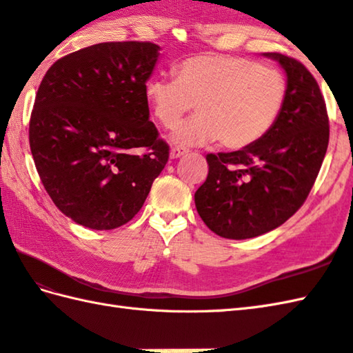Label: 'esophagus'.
<instances>
[{"mask_svg": "<svg viewBox=\"0 0 353 353\" xmlns=\"http://www.w3.org/2000/svg\"><path fill=\"white\" fill-rule=\"evenodd\" d=\"M186 153H188V150H186V148L172 147V148L170 150V157H171V159H177V157H182V156H185Z\"/></svg>", "mask_w": 353, "mask_h": 353, "instance_id": "1", "label": "esophagus"}]
</instances>
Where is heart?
Returning a JSON list of instances; mask_svg holds the SVG:
<instances>
[{"label": "heart", "instance_id": "b5f03b06", "mask_svg": "<svg viewBox=\"0 0 353 353\" xmlns=\"http://www.w3.org/2000/svg\"><path fill=\"white\" fill-rule=\"evenodd\" d=\"M174 76L150 79L145 99L163 129H174L196 104L199 115L172 133L179 145L220 139L229 150L250 147L276 125L288 97L279 70L243 57H190L176 66Z\"/></svg>", "mask_w": 353, "mask_h": 353}]
</instances>
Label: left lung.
Instances as JSON below:
<instances>
[{"mask_svg":"<svg viewBox=\"0 0 353 353\" xmlns=\"http://www.w3.org/2000/svg\"><path fill=\"white\" fill-rule=\"evenodd\" d=\"M287 74L281 118L264 138L236 152L208 154L196 191L197 212L214 234L247 239L279 228L303 205L329 142V119L316 79L296 59L264 52Z\"/></svg>","mask_w":353,"mask_h":353,"instance_id":"8db88e82","label":"left lung"}]
</instances>
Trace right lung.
Instances as JSON below:
<instances>
[{
    "mask_svg": "<svg viewBox=\"0 0 353 353\" xmlns=\"http://www.w3.org/2000/svg\"><path fill=\"white\" fill-rule=\"evenodd\" d=\"M159 50L95 43L52 63L37 89L28 129L36 170L59 211L81 226L129 223L168 162L145 99Z\"/></svg>",
    "mask_w": 353,
    "mask_h": 353,
    "instance_id": "right-lung-1",
    "label": "right lung"
}]
</instances>
